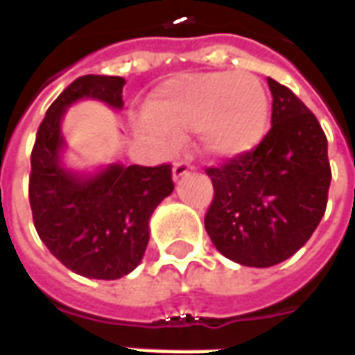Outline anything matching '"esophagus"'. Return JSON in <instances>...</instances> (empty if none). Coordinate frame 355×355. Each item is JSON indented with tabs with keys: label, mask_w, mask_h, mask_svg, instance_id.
Returning a JSON list of instances; mask_svg holds the SVG:
<instances>
[{
	"label": "esophagus",
	"mask_w": 355,
	"mask_h": 355,
	"mask_svg": "<svg viewBox=\"0 0 355 355\" xmlns=\"http://www.w3.org/2000/svg\"><path fill=\"white\" fill-rule=\"evenodd\" d=\"M192 169H193L192 163L177 162V163H175V167H173V178H175V180H178V178L184 177L186 173H190Z\"/></svg>",
	"instance_id": "esophagus-1"
}]
</instances>
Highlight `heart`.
<instances>
[{
  "label": "heart",
  "mask_w": 355,
  "mask_h": 355,
  "mask_svg": "<svg viewBox=\"0 0 355 355\" xmlns=\"http://www.w3.org/2000/svg\"><path fill=\"white\" fill-rule=\"evenodd\" d=\"M146 114L165 139L200 132L205 154L232 159L261 144L268 129L270 102L253 73H188L165 81L148 104Z\"/></svg>",
  "instance_id": "heart-1"
}]
</instances>
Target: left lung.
Segmentation results:
<instances>
[{
    "instance_id": "obj_1",
    "label": "left lung",
    "mask_w": 355,
    "mask_h": 355,
    "mask_svg": "<svg viewBox=\"0 0 355 355\" xmlns=\"http://www.w3.org/2000/svg\"><path fill=\"white\" fill-rule=\"evenodd\" d=\"M272 129L249 154L205 169L215 196L205 215L213 245L243 266L287 261L312 238L327 207L331 165L318 117L268 78Z\"/></svg>"
}]
</instances>
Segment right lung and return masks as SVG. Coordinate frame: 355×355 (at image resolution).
Returning a JSON list of instances; mask_svg holds the SVG:
<instances>
[{
    "instance_id": "right-lung-1",
    "label": "right lung",
    "mask_w": 355,
    "mask_h": 355,
    "mask_svg": "<svg viewBox=\"0 0 355 355\" xmlns=\"http://www.w3.org/2000/svg\"><path fill=\"white\" fill-rule=\"evenodd\" d=\"M125 80L81 76L58 94L35 135L30 207L37 236L66 268L94 279H119L144 257L154 209L173 190L171 165H108L93 177L66 171L60 119L80 98L123 108Z\"/></svg>"
}]
</instances>
